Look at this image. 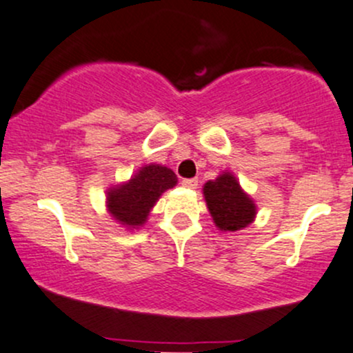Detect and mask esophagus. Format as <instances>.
<instances>
[{
  "label": "esophagus",
  "instance_id": "obj_1",
  "mask_svg": "<svg viewBox=\"0 0 353 353\" xmlns=\"http://www.w3.org/2000/svg\"><path fill=\"white\" fill-rule=\"evenodd\" d=\"M181 185H183L185 188H196L198 180L196 178H185V180H181Z\"/></svg>",
  "mask_w": 353,
  "mask_h": 353
}]
</instances>
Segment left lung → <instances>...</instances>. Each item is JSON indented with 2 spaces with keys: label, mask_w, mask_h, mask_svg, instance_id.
Instances as JSON below:
<instances>
[{
  "label": "left lung",
  "mask_w": 353,
  "mask_h": 353,
  "mask_svg": "<svg viewBox=\"0 0 353 353\" xmlns=\"http://www.w3.org/2000/svg\"><path fill=\"white\" fill-rule=\"evenodd\" d=\"M203 195L213 223L221 232H236L255 220V203L230 172H223L216 180L207 181Z\"/></svg>",
  "instance_id": "obj_1"
}]
</instances>
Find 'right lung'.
I'll return each mask as SVG.
<instances>
[{"label":"right lung","instance_id":"add662e5","mask_svg":"<svg viewBox=\"0 0 353 353\" xmlns=\"http://www.w3.org/2000/svg\"><path fill=\"white\" fill-rule=\"evenodd\" d=\"M176 175L161 165H145L126 183L108 190L106 207L114 220L138 228L148 219L158 198L176 185Z\"/></svg>","mask_w":353,"mask_h":353}]
</instances>
